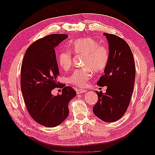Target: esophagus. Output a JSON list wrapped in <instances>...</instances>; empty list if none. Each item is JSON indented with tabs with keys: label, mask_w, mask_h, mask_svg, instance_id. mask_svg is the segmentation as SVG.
Returning <instances> with one entry per match:
<instances>
[{
	"label": "esophagus",
	"mask_w": 155,
	"mask_h": 155,
	"mask_svg": "<svg viewBox=\"0 0 155 155\" xmlns=\"http://www.w3.org/2000/svg\"><path fill=\"white\" fill-rule=\"evenodd\" d=\"M87 91L86 90H84V89H81V88H79V89H78L76 92L77 94H81V93H85Z\"/></svg>",
	"instance_id": "esophagus-1"
}]
</instances>
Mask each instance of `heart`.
Listing matches in <instances>:
<instances>
[{
  "label": "heart",
  "instance_id": "b5f03b06",
  "mask_svg": "<svg viewBox=\"0 0 155 155\" xmlns=\"http://www.w3.org/2000/svg\"><path fill=\"white\" fill-rule=\"evenodd\" d=\"M69 50L61 51L58 55V62L60 67L67 70L72 63V53L83 55L81 68H78L68 77L70 84L84 87L92 77V72L95 74L102 72L107 67L110 58V51L105 45H101L90 37H81L74 41L69 46Z\"/></svg>",
  "mask_w": 155,
  "mask_h": 155
}]
</instances>
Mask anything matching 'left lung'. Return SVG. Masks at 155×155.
Masks as SVG:
<instances>
[{
	"label": "left lung",
	"instance_id": "obj_1",
	"mask_svg": "<svg viewBox=\"0 0 155 155\" xmlns=\"http://www.w3.org/2000/svg\"><path fill=\"white\" fill-rule=\"evenodd\" d=\"M109 42L110 58L104 74L97 84L107 86L106 92L96 91L98 100L93 107L94 114L105 122L120 119L130 101L136 70L134 57L129 45L121 37L104 33Z\"/></svg>",
	"mask_w": 155,
	"mask_h": 155
}]
</instances>
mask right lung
<instances>
[{"label":"right lung","mask_w":155,"mask_h":155,"mask_svg":"<svg viewBox=\"0 0 155 155\" xmlns=\"http://www.w3.org/2000/svg\"><path fill=\"white\" fill-rule=\"evenodd\" d=\"M67 34H51L34 42L26 50L21 69V91L29 114L37 123L54 127L66 120L68 103L76 95L69 86L57 81L59 75L55 50ZM55 87L62 94L53 96Z\"/></svg>","instance_id":"right-lung-1"}]
</instances>
